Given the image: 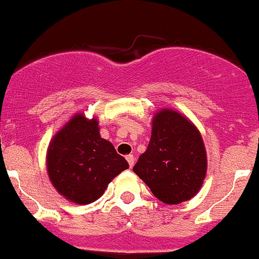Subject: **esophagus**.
Masks as SVG:
<instances>
[{
    "mask_svg": "<svg viewBox=\"0 0 259 259\" xmlns=\"http://www.w3.org/2000/svg\"><path fill=\"white\" fill-rule=\"evenodd\" d=\"M126 160L128 161L130 167H132L133 164H135V156H133L132 154H128V155H126Z\"/></svg>",
    "mask_w": 259,
    "mask_h": 259,
    "instance_id": "esophagus-1",
    "label": "esophagus"
}]
</instances>
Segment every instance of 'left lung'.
Instances as JSON below:
<instances>
[{"instance_id": "8db88e82", "label": "left lung", "mask_w": 259, "mask_h": 259, "mask_svg": "<svg viewBox=\"0 0 259 259\" xmlns=\"http://www.w3.org/2000/svg\"><path fill=\"white\" fill-rule=\"evenodd\" d=\"M133 171L166 204L191 199L207 174V152L199 131L180 112L161 109L154 115L150 142Z\"/></svg>"}]
</instances>
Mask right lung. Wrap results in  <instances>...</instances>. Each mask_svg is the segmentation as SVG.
<instances>
[{"mask_svg": "<svg viewBox=\"0 0 259 259\" xmlns=\"http://www.w3.org/2000/svg\"><path fill=\"white\" fill-rule=\"evenodd\" d=\"M51 184L61 196L77 204L100 198L107 185L128 168L114 145L100 137L98 118L75 114L49 144L46 155Z\"/></svg>", "mask_w": 259, "mask_h": 259, "instance_id": "add662e5", "label": "right lung"}]
</instances>
